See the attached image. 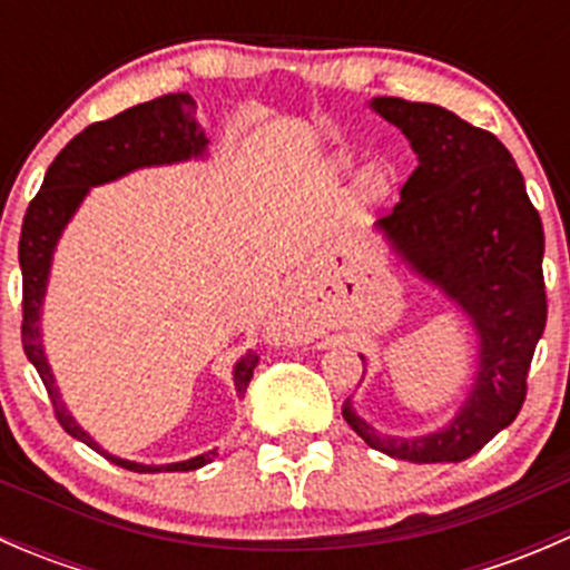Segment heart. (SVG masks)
Masks as SVG:
<instances>
[{"label":"heart","mask_w":570,"mask_h":570,"mask_svg":"<svg viewBox=\"0 0 570 570\" xmlns=\"http://www.w3.org/2000/svg\"><path fill=\"white\" fill-rule=\"evenodd\" d=\"M358 187L366 198H381V195L389 193V170L383 165H366L361 170Z\"/></svg>","instance_id":"1"}]
</instances>
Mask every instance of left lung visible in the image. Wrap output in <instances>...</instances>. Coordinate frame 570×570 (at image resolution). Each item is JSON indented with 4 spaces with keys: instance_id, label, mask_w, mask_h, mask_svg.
Segmentation results:
<instances>
[{
    "instance_id": "left-lung-1",
    "label": "left lung",
    "mask_w": 570,
    "mask_h": 570,
    "mask_svg": "<svg viewBox=\"0 0 570 570\" xmlns=\"http://www.w3.org/2000/svg\"><path fill=\"white\" fill-rule=\"evenodd\" d=\"M370 107L407 137L419 168L377 232L439 286L476 333L474 383L450 424L416 439L383 435L344 400L372 450L407 463H461L519 416L546 327L543 226L508 148L450 109L381 96ZM364 361V355H361Z\"/></svg>"
}]
</instances>
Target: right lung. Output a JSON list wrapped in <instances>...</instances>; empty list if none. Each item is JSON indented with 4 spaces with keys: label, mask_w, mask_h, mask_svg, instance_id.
<instances>
[{
    "label": "right lung",
    "mask_w": 570,
    "mask_h": 570,
    "mask_svg": "<svg viewBox=\"0 0 570 570\" xmlns=\"http://www.w3.org/2000/svg\"><path fill=\"white\" fill-rule=\"evenodd\" d=\"M195 99L189 94H168L159 99L146 101L124 109L120 115L109 120L90 124L88 129L79 131L66 148L55 157V163L46 170L40 193L32 198L30 209L24 215L19 239V264L21 278H24V322H21V344L36 366L46 392H49L51 405H55L57 422L62 424L68 435L88 444L99 455H105L109 463L120 469L140 471V474H154V471H193L200 465L212 463L217 458V450L204 452L198 458H189L181 463L168 465H146L135 461H124L101 450L88 433L77 424V419L68 413L62 402L60 389H57L51 366L43 353V338H40V312H43L46 284H49L51 256H55L57 243L62 237V228L79 209L85 195L96 184L115 181V178L131 174L137 168H151V165H174L187 163V159L204 157L206 131L200 129L195 118ZM258 364L256 353H245L234 364V389L239 396L248 392L253 370Z\"/></svg>",
    "instance_id": "1"
}]
</instances>
